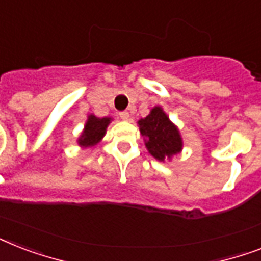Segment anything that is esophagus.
Wrapping results in <instances>:
<instances>
[{"instance_id": "34e87169", "label": "esophagus", "mask_w": 261, "mask_h": 261, "mask_svg": "<svg viewBox=\"0 0 261 261\" xmlns=\"http://www.w3.org/2000/svg\"><path fill=\"white\" fill-rule=\"evenodd\" d=\"M119 116H120V119H123V120H128V119H130V114H128L127 111L119 112Z\"/></svg>"}]
</instances>
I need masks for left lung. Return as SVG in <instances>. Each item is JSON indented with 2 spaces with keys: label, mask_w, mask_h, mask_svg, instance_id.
Wrapping results in <instances>:
<instances>
[{
  "label": "left lung",
  "mask_w": 261,
  "mask_h": 261,
  "mask_svg": "<svg viewBox=\"0 0 261 261\" xmlns=\"http://www.w3.org/2000/svg\"><path fill=\"white\" fill-rule=\"evenodd\" d=\"M141 134L145 137L146 147L154 159L164 161L181 150V138L173 123L160 107H155L145 119L138 122Z\"/></svg>",
  "instance_id": "8db88e82"
}]
</instances>
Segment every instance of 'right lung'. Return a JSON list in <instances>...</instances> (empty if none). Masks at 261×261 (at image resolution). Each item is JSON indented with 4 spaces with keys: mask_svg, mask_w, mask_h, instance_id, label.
Here are the masks:
<instances>
[{
    "mask_svg": "<svg viewBox=\"0 0 261 261\" xmlns=\"http://www.w3.org/2000/svg\"><path fill=\"white\" fill-rule=\"evenodd\" d=\"M111 118H96L93 115H90L85 124V130L79 139L80 145L85 147L96 145L106 134V128Z\"/></svg>",
    "mask_w": 261,
    "mask_h": 261,
    "instance_id": "right-lung-1",
    "label": "right lung"
}]
</instances>
